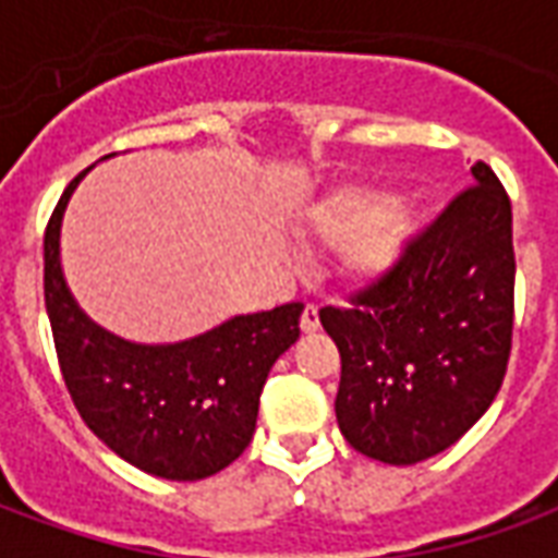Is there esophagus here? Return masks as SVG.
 Segmentation results:
<instances>
[{
  "instance_id": "34e87169",
  "label": "esophagus",
  "mask_w": 558,
  "mask_h": 558,
  "mask_svg": "<svg viewBox=\"0 0 558 558\" xmlns=\"http://www.w3.org/2000/svg\"><path fill=\"white\" fill-rule=\"evenodd\" d=\"M316 328H319V307L307 302L302 311V331H316Z\"/></svg>"
}]
</instances>
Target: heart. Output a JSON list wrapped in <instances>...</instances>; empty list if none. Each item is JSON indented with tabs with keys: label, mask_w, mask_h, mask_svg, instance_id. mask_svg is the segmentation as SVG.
Wrapping results in <instances>:
<instances>
[{
	"label": "heart",
	"mask_w": 558,
	"mask_h": 558,
	"mask_svg": "<svg viewBox=\"0 0 558 558\" xmlns=\"http://www.w3.org/2000/svg\"><path fill=\"white\" fill-rule=\"evenodd\" d=\"M311 232L340 242V266L355 278H379L395 266L412 235V215L376 191H338L311 211Z\"/></svg>",
	"instance_id": "b5f03b06"
}]
</instances>
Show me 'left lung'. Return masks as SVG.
I'll return each instance as SVG.
<instances>
[{
	"label": "left lung",
	"mask_w": 558,
	"mask_h": 558,
	"mask_svg": "<svg viewBox=\"0 0 558 558\" xmlns=\"http://www.w3.org/2000/svg\"><path fill=\"white\" fill-rule=\"evenodd\" d=\"M472 179L386 275L319 311L340 352V433L383 463L445 451L502 388L514 335L511 199L484 160Z\"/></svg>",
	"instance_id": "1"
}]
</instances>
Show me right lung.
Here are the masks:
<instances>
[{
    "mask_svg": "<svg viewBox=\"0 0 558 558\" xmlns=\"http://www.w3.org/2000/svg\"><path fill=\"white\" fill-rule=\"evenodd\" d=\"M86 172L59 196L44 232V304L68 395L89 430L128 463L158 478H208L254 439L266 376L302 335L304 304L232 316L163 347L104 331L80 311L59 263L62 215Z\"/></svg>",
    "mask_w": 558,
    "mask_h": 558,
    "instance_id": "obj_1",
    "label": "right lung"
}]
</instances>
